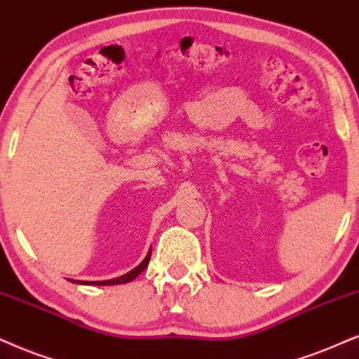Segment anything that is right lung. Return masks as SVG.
I'll return each mask as SVG.
<instances>
[{
	"label": "right lung",
	"instance_id": "1",
	"mask_svg": "<svg viewBox=\"0 0 359 359\" xmlns=\"http://www.w3.org/2000/svg\"><path fill=\"white\" fill-rule=\"evenodd\" d=\"M149 260H151V252L147 253V257L144 258V262L140 263V265L135 266L134 270H130L129 273L119 276V278H114V280H104V281H90V285H121V283H129V281H133L135 276L142 273L144 270H146V266L149 265ZM76 283H84V281H78L76 280Z\"/></svg>",
	"mask_w": 359,
	"mask_h": 359
}]
</instances>
